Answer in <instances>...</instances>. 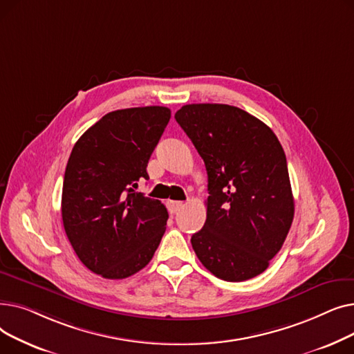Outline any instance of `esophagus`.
<instances>
[{
	"label": "esophagus",
	"instance_id": "obj_1",
	"mask_svg": "<svg viewBox=\"0 0 354 354\" xmlns=\"http://www.w3.org/2000/svg\"><path fill=\"white\" fill-rule=\"evenodd\" d=\"M183 202L179 201H167V209H169L171 214H176L179 209H182Z\"/></svg>",
	"mask_w": 354,
	"mask_h": 354
}]
</instances>
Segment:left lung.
Masks as SVG:
<instances>
[{
	"label": "left lung",
	"instance_id": "left-lung-1",
	"mask_svg": "<svg viewBox=\"0 0 354 354\" xmlns=\"http://www.w3.org/2000/svg\"><path fill=\"white\" fill-rule=\"evenodd\" d=\"M175 119L208 174L207 221L192 248L221 280H250L268 268L292 224L283 146L266 123L235 106L187 104Z\"/></svg>",
	"mask_w": 354,
	"mask_h": 354
}]
</instances>
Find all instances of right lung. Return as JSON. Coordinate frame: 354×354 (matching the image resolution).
<instances>
[{"label": "right lung", "mask_w": 354, "mask_h": 354, "mask_svg": "<svg viewBox=\"0 0 354 354\" xmlns=\"http://www.w3.org/2000/svg\"><path fill=\"white\" fill-rule=\"evenodd\" d=\"M171 119L163 106L110 111L82 135L68 158L62 195L63 225L80 261L109 280H122L151 261L167 211L136 192Z\"/></svg>", "instance_id": "1"}]
</instances>
